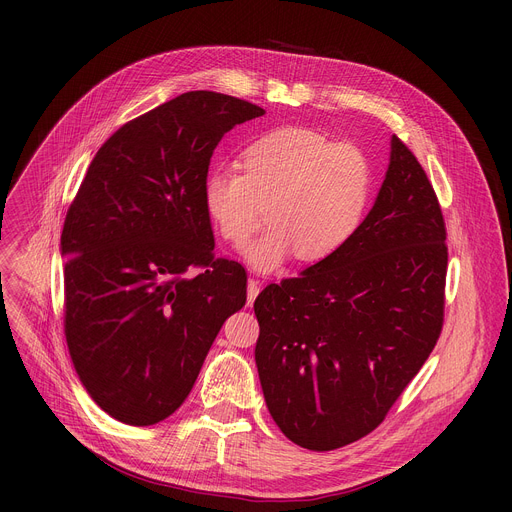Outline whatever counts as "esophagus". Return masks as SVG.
<instances>
[{
    "label": "esophagus",
    "instance_id": "1",
    "mask_svg": "<svg viewBox=\"0 0 512 512\" xmlns=\"http://www.w3.org/2000/svg\"><path fill=\"white\" fill-rule=\"evenodd\" d=\"M259 291H261V281L255 279V277H249V281H247V304L249 306L255 302V298L259 296Z\"/></svg>",
    "mask_w": 512,
    "mask_h": 512
}]
</instances>
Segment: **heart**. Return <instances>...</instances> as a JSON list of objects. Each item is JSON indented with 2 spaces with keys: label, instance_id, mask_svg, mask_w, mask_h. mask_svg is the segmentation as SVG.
Here are the masks:
<instances>
[{
  "label": "heart",
  "instance_id": "heart-1",
  "mask_svg": "<svg viewBox=\"0 0 512 512\" xmlns=\"http://www.w3.org/2000/svg\"><path fill=\"white\" fill-rule=\"evenodd\" d=\"M243 170L212 168L204 182V208L218 235L243 245L247 261L271 271L298 253L306 263L330 259L360 229L369 212L375 176L369 156L306 127H277L251 141Z\"/></svg>",
  "mask_w": 512,
  "mask_h": 512
}]
</instances>
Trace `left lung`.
Returning <instances> with one entry per match:
<instances>
[{"instance_id":"8db88e82","label":"left lung","mask_w":512,"mask_h":512,"mask_svg":"<svg viewBox=\"0 0 512 512\" xmlns=\"http://www.w3.org/2000/svg\"><path fill=\"white\" fill-rule=\"evenodd\" d=\"M446 235L425 170L393 135L385 182L348 245L257 296V371L291 442L330 452L383 423L442 334Z\"/></svg>"}]
</instances>
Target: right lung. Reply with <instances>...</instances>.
I'll use <instances>...</instances> for the list:
<instances>
[{"instance_id":"1","label":"right lung","mask_w":512,"mask_h":512,"mask_svg":"<svg viewBox=\"0 0 512 512\" xmlns=\"http://www.w3.org/2000/svg\"><path fill=\"white\" fill-rule=\"evenodd\" d=\"M263 113L231 95L184 93L121 125L68 206V352L93 401L123 423L170 417L247 302L245 267L214 257L204 182L223 135Z\"/></svg>"}]
</instances>
